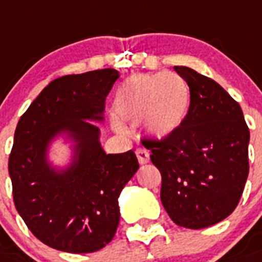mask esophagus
I'll list each match as a JSON object with an SVG mask.
<instances>
[{"mask_svg":"<svg viewBox=\"0 0 262 262\" xmlns=\"http://www.w3.org/2000/svg\"><path fill=\"white\" fill-rule=\"evenodd\" d=\"M136 155H137V159H138V163L141 165L146 164L148 161H149V153L146 152L145 149H138L136 150Z\"/></svg>","mask_w":262,"mask_h":262,"instance_id":"esophagus-1","label":"esophagus"}]
</instances>
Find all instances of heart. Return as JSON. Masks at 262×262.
Wrapping results in <instances>:
<instances>
[{
  "label": "heart",
  "mask_w": 262,
  "mask_h": 262,
  "mask_svg": "<svg viewBox=\"0 0 262 262\" xmlns=\"http://www.w3.org/2000/svg\"><path fill=\"white\" fill-rule=\"evenodd\" d=\"M188 105L190 90L178 74L138 76L118 91L114 112L118 118L130 122H138L146 116V135L164 138L182 126ZM116 129L122 130L120 125Z\"/></svg>",
  "instance_id": "obj_1"
}]
</instances>
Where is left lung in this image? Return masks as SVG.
<instances>
[{
  "instance_id": "left-lung-1",
  "label": "left lung",
  "mask_w": 262,
  "mask_h": 262,
  "mask_svg": "<svg viewBox=\"0 0 262 262\" xmlns=\"http://www.w3.org/2000/svg\"><path fill=\"white\" fill-rule=\"evenodd\" d=\"M175 71L190 87L182 126L161 140L144 137L161 173V203L176 225L205 229L237 207L249 173V127L238 102L215 80L188 67Z\"/></svg>"
}]
</instances>
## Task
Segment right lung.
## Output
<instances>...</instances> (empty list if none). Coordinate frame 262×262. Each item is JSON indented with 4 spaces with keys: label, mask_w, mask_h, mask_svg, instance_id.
<instances>
[{
    "label": "right lung",
    "mask_w": 262,
    "mask_h": 262,
    "mask_svg": "<svg viewBox=\"0 0 262 262\" xmlns=\"http://www.w3.org/2000/svg\"><path fill=\"white\" fill-rule=\"evenodd\" d=\"M113 69L52 80L21 116L9 155L16 210L50 248L93 253L113 239L120 222L118 196L138 169L133 150L106 155L99 129L105 99L118 79ZM69 131L78 141L77 160L63 174L45 161L49 141Z\"/></svg>",
    "instance_id": "obj_1"
}]
</instances>
